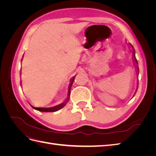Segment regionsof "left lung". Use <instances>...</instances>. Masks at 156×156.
I'll list each match as a JSON object with an SVG mask.
<instances>
[{"mask_svg": "<svg viewBox=\"0 0 156 156\" xmlns=\"http://www.w3.org/2000/svg\"><path fill=\"white\" fill-rule=\"evenodd\" d=\"M131 45V46L132 47V48H133V57H134V58H135V62H136V64H138V62H137V60H136V58H135V49H134V48H133V45H132L131 44H130ZM136 69H137V72H139V66H136Z\"/></svg>", "mask_w": 156, "mask_h": 156, "instance_id": "left-lung-1", "label": "left lung"}]
</instances>
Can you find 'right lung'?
Returning <instances> with one entry per match:
<instances>
[{
	"label": "right lung",
	"mask_w": 156,
	"mask_h": 156,
	"mask_svg": "<svg viewBox=\"0 0 156 156\" xmlns=\"http://www.w3.org/2000/svg\"><path fill=\"white\" fill-rule=\"evenodd\" d=\"M75 79V77H73L72 79H71V83H69V88H68V98L67 100L66 101L63 102L62 103H61V104H59L58 105H56L55 107H50V108H39V107H34L32 106L31 105V107L34 108V109L37 110V111H41V112H55V111H57L60 109H61L62 107H64L66 104L67 102L69 101V95H70V89H71V87H72V84H73V81Z\"/></svg>",
	"instance_id": "right-lung-1"
}]
</instances>
